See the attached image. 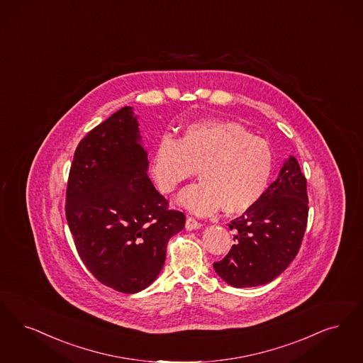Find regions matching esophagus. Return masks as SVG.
<instances>
[{"mask_svg": "<svg viewBox=\"0 0 363 363\" xmlns=\"http://www.w3.org/2000/svg\"><path fill=\"white\" fill-rule=\"evenodd\" d=\"M201 228H202L201 222L196 221L192 217H187V220H186V229L187 230H196V229H201Z\"/></svg>", "mask_w": 363, "mask_h": 363, "instance_id": "34e87169", "label": "esophagus"}]
</instances>
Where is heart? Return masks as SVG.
Returning <instances> with one entry per match:
<instances>
[{"label":"heart","mask_w":363,"mask_h":363,"mask_svg":"<svg viewBox=\"0 0 363 363\" xmlns=\"http://www.w3.org/2000/svg\"><path fill=\"white\" fill-rule=\"evenodd\" d=\"M274 168L266 140L230 121H208L187 127L179 141L158 142L152 171L158 189L171 194L198 171L201 183L184 189L177 203L194 214L208 216L222 207L242 214L267 191Z\"/></svg>","instance_id":"1"}]
</instances>
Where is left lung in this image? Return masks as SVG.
<instances>
[{"label":"left lung","instance_id":"1","mask_svg":"<svg viewBox=\"0 0 363 363\" xmlns=\"http://www.w3.org/2000/svg\"><path fill=\"white\" fill-rule=\"evenodd\" d=\"M306 179L297 158L290 156L263 198L229 223L236 241L213 266L233 287H253L274 281L300 251L308 222Z\"/></svg>","mask_w":363,"mask_h":363}]
</instances>
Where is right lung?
I'll return each instance as SVG.
<instances>
[{
	"mask_svg": "<svg viewBox=\"0 0 363 363\" xmlns=\"http://www.w3.org/2000/svg\"><path fill=\"white\" fill-rule=\"evenodd\" d=\"M138 126L133 107H123L81 140L65 207L84 264L99 282L126 294L156 281L169 238L186 223L147 176Z\"/></svg>",
	"mask_w": 363,
	"mask_h": 363,
	"instance_id": "obj_1",
	"label": "right lung"
}]
</instances>
